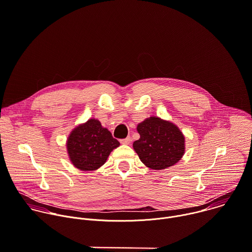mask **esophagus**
<instances>
[{"label": "esophagus", "mask_w": 252, "mask_h": 252, "mask_svg": "<svg viewBox=\"0 0 252 252\" xmlns=\"http://www.w3.org/2000/svg\"><path fill=\"white\" fill-rule=\"evenodd\" d=\"M120 143L123 144V145H129L131 143V138L127 137L125 139H122V140H120Z\"/></svg>", "instance_id": "obj_1"}]
</instances>
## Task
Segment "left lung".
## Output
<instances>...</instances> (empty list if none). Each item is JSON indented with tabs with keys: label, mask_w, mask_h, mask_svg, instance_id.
I'll return each instance as SVG.
<instances>
[{
	"label": "left lung",
	"mask_w": 252,
	"mask_h": 252,
	"mask_svg": "<svg viewBox=\"0 0 252 252\" xmlns=\"http://www.w3.org/2000/svg\"><path fill=\"white\" fill-rule=\"evenodd\" d=\"M140 139L133 149L149 168L161 170L177 163L185 153V137L177 125L151 116L138 124Z\"/></svg>",
	"instance_id": "left-lung-1"
}]
</instances>
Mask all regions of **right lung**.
Segmentation results:
<instances>
[{
	"label": "right lung",
	"mask_w": 252,
	"mask_h": 252,
	"mask_svg": "<svg viewBox=\"0 0 252 252\" xmlns=\"http://www.w3.org/2000/svg\"><path fill=\"white\" fill-rule=\"evenodd\" d=\"M119 146L120 143L112 137L110 131L95 118L76 126L66 142L70 161L83 171L98 169Z\"/></svg>",
	"instance_id": "obj_1"
}]
</instances>
